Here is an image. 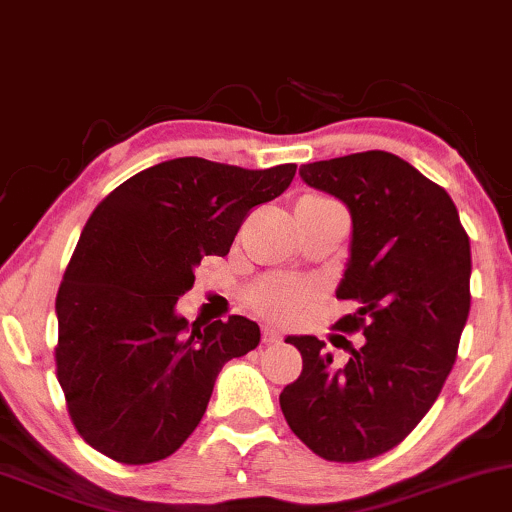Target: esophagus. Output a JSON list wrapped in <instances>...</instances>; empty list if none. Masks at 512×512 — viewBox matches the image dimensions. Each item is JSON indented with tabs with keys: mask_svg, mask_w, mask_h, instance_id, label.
Returning a JSON list of instances; mask_svg holds the SVG:
<instances>
[{
	"mask_svg": "<svg viewBox=\"0 0 512 512\" xmlns=\"http://www.w3.org/2000/svg\"><path fill=\"white\" fill-rule=\"evenodd\" d=\"M262 336H264V343H279V341H281V334H279V329H276V326H272V324H267V326H264Z\"/></svg>",
	"mask_w": 512,
	"mask_h": 512,
	"instance_id": "esophagus-1",
	"label": "esophagus"
}]
</instances>
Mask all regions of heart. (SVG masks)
<instances>
[{
	"mask_svg": "<svg viewBox=\"0 0 512 512\" xmlns=\"http://www.w3.org/2000/svg\"><path fill=\"white\" fill-rule=\"evenodd\" d=\"M305 300V283L288 279V276H272V279L262 281L260 286L252 291V305L274 317L293 315V312H298L300 307L305 305Z\"/></svg>",
	"mask_w": 512,
	"mask_h": 512,
	"instance_id": "1",
	"label": "heart"
}]
</instances>
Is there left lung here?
<instances>
[{"label":"left lung","mask_w":512,"mask_h":512,"mask_svg":"<svg viewBox=\"0 0 512 512\" xmlns=\"http://www.w3.org/2000/svg\"><path fill=\"white\" fill-rule=\"evenodd\" d=\"M300 178L353 219L336 298L357 312L336 329L365 343L338 365L317 336H288L303 372L279 403L312 453L357 463L398 446L439 398L470 315V238L451 195L391 152L303 164Z\"/></svg>","instance_id":"8db88e82"}]
</instances>
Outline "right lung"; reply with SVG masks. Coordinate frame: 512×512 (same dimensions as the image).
<instances>
[{"label":"right lung","instance_id":"add662e5","mask_svg":"<svg viewBox=\"0 0 512 512\" xmlns=\"http://www.w3.org/2000/svg\"><path fill=\"white\" fill-rule=\"evenodd\" d=\"M295 169L178 157L123 181L90 214L57 293V379L95 451L126 465L164 460L200 424L221 367L260 346L248 317L188 324L176 300Z\"/></svg>","mask_w":512,"mask_h":512}]
</instances>
